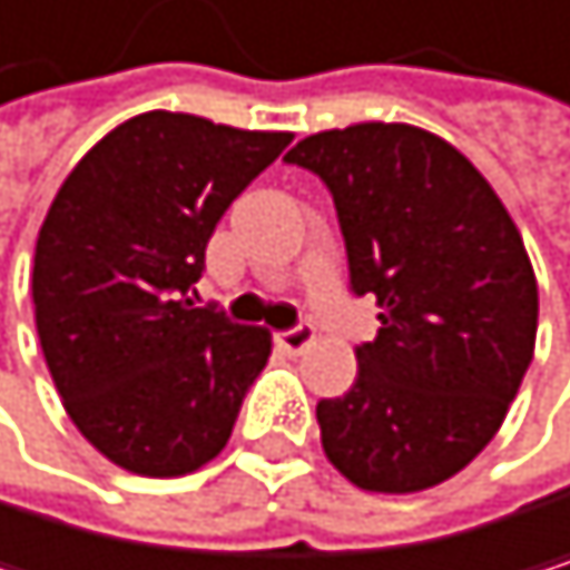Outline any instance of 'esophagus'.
Segmentation results:
<instances>
[{"mask_svg": "<svg viewBox=\"0 0 570 570\" xmlns=\"http://www.w3.org/2000/svg\"><path fill=\"white\" fill-rule=\"evenodd\" d=\"M276 345L287 355H301L307 345H314V327L297 324V327H287V332H276Z\"/></svg>", "mask_w": 570, "mask_h": 570, "instance_id": "1", "label": "esophagus"}]
</instances>
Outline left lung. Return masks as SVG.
<instances>
[{
  "label": "left lung",
  "instance_id": "obj_1",
  "mask_svg": "<svg viewBox=\"0 0 570 570\" xmlns=\"http://www.w3.org/2000/svg\"><path fill=\"white\" fill-rule=\"evenodd\" d=\"M332 190L355 297L380 335L345 396L317 403L321 444L368 492H421L495 438L537 342V276L489 180L441 136L358 122L287 157Z\"/></svg>",
  "mask_w": 570,
  "mask_h": 570
}]
</instances>
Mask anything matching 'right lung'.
<instances>
[{
    "instance_id": "add662e5",
    "label": "right lung",
    "mask_w": 570,
    "mask_h": 570,
    "mask_svg": "<svg viewBox=\"0 0 570 570\" xmlns=\"http://www.w3.org/2000/svg\"><path fill=\"white\" fill-rule=\"evenodd\" d=\"M291 139L142 112L60 184L33 256L37 335L63 410L119 469L174 479L228 444L273 342L190 294L215 225Z\"/></svg>"
}]
</instances>
